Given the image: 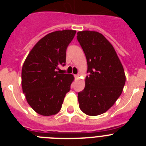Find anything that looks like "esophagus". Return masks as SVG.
<instances>
[{
	"label": "esophagus",
	"instance_id": "1",
	"mask_svg": "<svg viewBox=\"0 0 146 146\" xmlns=\"http://www.w3.org/2000/svg\"><path fill=\"white\" fill-rule=\"evenodd\" d=\"M74 77H75L76 79H78V78H79V77H80V74H76V75H74Z\"/></svg>",
	"mask_w": 146,
	"mask_h": 146
}]
</instances>
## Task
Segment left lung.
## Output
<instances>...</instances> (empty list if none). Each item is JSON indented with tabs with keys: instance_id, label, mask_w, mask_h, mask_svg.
Here are the masks:
<instances>
[{
	"instance_id": "8db88e82",
	"label": "left lung",
	"mask_w": 146,
	"mask_h": 146,
	"mask_svg": "<svg viewBox=\"0 0 146 146\" xmlns=\"http://www.w3.org/2000/svg\"><path fill=\"white\" fill-rule=\"evenodd\" d=\"M77 40L86 54L88 76L86 86L78 93L80 110L95 116L108 111L123 91L126 82L124 69L110 42L102 33L77 32Z\"/></svg>"
}]
</instances>
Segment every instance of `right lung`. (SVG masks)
I'll return each mask as SVG.
<instances>
[{"mask_svg": "<svg viewBox=\"0 0 146 146\" xmlns=\"http://www.w3.org/2000/svg\"><path fill=\"white\" fill-rule=\"evenodd\" d=\"M75 33L73 30L48 33L34 45L23 64V91L30 106L38 114H57L70 91L74 76L60 74L57 70L60 65H65L66 48Z\"/></svg>", "mask_w": 146, "mask_h": 146, "instance_id": "obj_1", "label": "right lung"}]
</instances>
